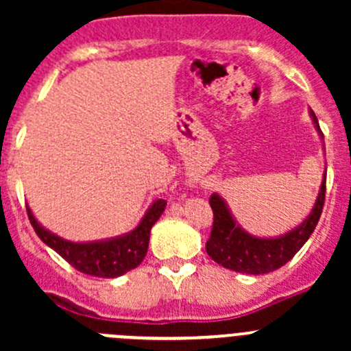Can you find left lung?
I'll return each mask as SVG.
<instances>
[{
  "label": "left lung",
  "instance_id": "8db88e82",
  "mask_svg": "<svg viewBox=\"0 0 351 351\" xmlns=\"http://www.w3.org/2000/svg\"><path fill=\"white\" fill-rule=\"evenodd\" d=\"M311 115L321 134L317 117L314 115V112H311ZM324 197H326V173L323 176L319 195H317L313 212L302 224L278 238H256L239 228L232 219L226 202L217 193H212L208 204L214 212V222H212L210 238L205 244V250L215 263L238 274H270L292 260L297 251L311 238L323 212Z\"/></svg>",
  "mask_w": 351,
  "mask_h": 351
}]
</instances>
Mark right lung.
Returning a JSON list of instances; mask_svg holds the SVG:
<instances>
[{"instance_id": "add662e5", "label": "right lung", "mask_w": 351, "mask_h": 351, "mask_svg": "<svg viewBox=\"0 0 351 351\" xmlns=\"http://www.w3.org/2000/svg\"><path fill=\"white\" fill-rule=\"evenodd\" d=\"M166 207V200H156L146 212L141 224L134 229L132 232L120 238L108 239V241H97V243H71L59 236L52 234L51 231L42 228L35 221L34 214L27 207L28 219L30 224L34 226L35 232L49 247L61 254L62 258L76 268L81 274L91 275L98 278H113L127 274L129 270H134L143 263L144 256L147 253L149 246V234L151 228L154 222L161 217L162 210Z\"/></svg>"}]
</instances>
